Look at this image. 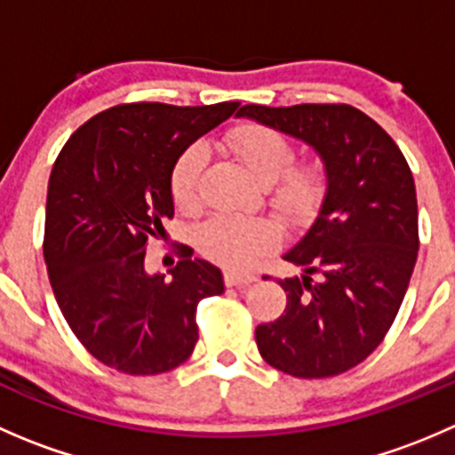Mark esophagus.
Here are the masks:
<instances>
[{"label": "esophagus", "instance_id": "34e87169", "mask_svg": "<svg viewBox=\"0 0 455 455\" xmlns=\"http://www.w3.org/2000/svg\"><path fill=\"white\" fill-rule=\"evenodd\" d=\"M255 275L251 273H235V270H227L224 273V282L227 286H249V283L255 282Z\"/></svg>", "mask_w": 455, "mask_h": 455}]
</instances>
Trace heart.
Instances as JSON below:
<instances>
[{
  "mask_svg": "<svg viewBox=\"0 0 455 455\" xmlns=\"http://www.w3.org/2000/svg\"><path fill=\"white\" fill-rule=\"evenodd\" d=\"M228 147L251 173L266 185L268 202L283 220L304 224L315 218L328 194V173L323 164H295V145L286 134L268 125H240L228 134ZM204 149L189 147L178 158L172 173V194L182 211H194L200 202V176ZM282 233L266 218L215 215L198 231L200 253L227 268H249L266 251L273 249Z\"/></svg>",
  "mask_w": 455,
  "mask_h": 455,
  "instance_id": "1",
  "label": "heart"
}]
</instances>
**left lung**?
<instances>
[{"mask_svg": "<svg viewBox=\"0 0 455 455\" xmlns=\"http://www.w3.org/2000/svg\"><path fill=\"white\" fill-rule=\"evenodd\" d=\"M237 116L304 140L328 173L313 227L283 255L304 275L279 279L286 310L257 325V350L297 379L337 376L379 347L410 286L419 255L414 176L392 136L352 105H244Z\"/></svg>", "mask_w": 455, "mask_h": 455, "instance_id": "8db88e82", "label": "left lung"}]
</instances>
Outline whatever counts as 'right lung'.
I'll return each instance as SVG.
<instances>
[{"label":"right lung","instance_id":"add662e5","mask_svg":"<svg viewBox=\"0 0 455 455\" xmlns=\"http://www.w3.org/2000/svg\"><path fill=\"white\" fill-rule=\"evenodd\" d=\"M240 108L127 103L84 123L54 160L44 257L57 304L85 350L123 374H163L198 341L196 310L222 295L218 266L191 257L145 270L149 237L173 218L172 173L191 142Z\"/></svg>","mask_w":455,"mask_h":455}]
</instances>
